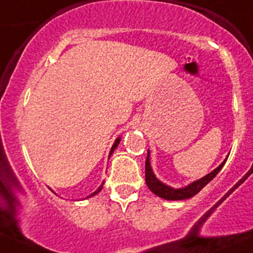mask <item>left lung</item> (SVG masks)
<instances>
[{"label":"left lung","instance_id":"obj_1","mask_svg":"<svg viewBox=\"0 0 253 253\" xmlns=\"http://www.w3.org/2000/svg\"><path fill=\"white\" fill-rule=\"evenodd\" d=\"M227 158L228 157H226V160H224L217 168L213 169L211 173H209L208 175L203 176L202 179L197 180V181H194V182H192V184L185 186V187L173 188V187H170V186L161 182L160 180L155 176L154 171H152L151 165H150V151H148V157H146V161H145L146 185H148V187L150 188V191H151L152 193H155L156 196L161 197V198L167 199V201H181V199L191 198V197H193L194 194L198 193L205 185L209 184L213 177L217 175L218 171L221 170L222 167L224 166V163H226Z\"/></svg>","mask_w":253,"mask_h":253}]
</instances>
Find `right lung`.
I'll return each mask as SVG.
<instances>
[{
    "instance_id": "right-lung-1",
    "label": "right lung",
    "mask_w": 253,
    "mask_h": 253,
    "mask_svg": "<svg viewBox=\"0 0 253 253\" xmlns=\"http://www.w3.org/2000/svg\"><path fill=\"white\" fill-rule=\"evenodd\" d=\"M120 140H121V138H120V137H119V138H118V139H116V140H115V143H114V145L112 146V150H110V152H109V157H110V156H112V155H113L114 150H115V149H116V146H118V145H119V143H120ZM103 184H104V182H102V185H101V186H99V187H98V188H97V190H96V191H95V192H93L92 194H90V196H88V197H87V198H90V197L95 196V194H97V193H98V192H99V191H101V190H102V187H103Z\"/></svg>"
}]
</instances>
